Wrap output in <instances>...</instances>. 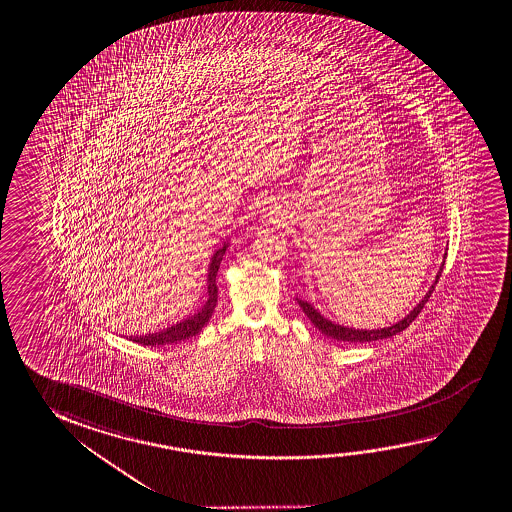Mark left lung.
Instances as JSON below:
<instances>
[{
    "label": "left lung",
    "instance_id": "1",
    "mask_svg": "<svg viewBox=\"0 0 512 512\" xmlns=\"http://www.w3.org/2000/svg\"><path fill=\"white\" fill-rule=\"evenodd\" d=\"M444 259H446V253H444ZM444 260L441 262V266H439V271H437L436 280L432 282V285L428 287L427 293L425 296L419 300L418 305L414 307V309L405 316V318L400 319V321H396L393 325H389V327L384 328H352V327H344V325H339L336 321H330V319L325 318L321 312H319L312 303L305 302L302 298H298L296 296V300H298V305L302 307L303 312L307 314V318L312 321V325L318 328L321 334H325L327 337H332V339H336V341H343V343H371V341H378V339H387V337H393L398 334V332H402L405 328L411 325L414 318L418 316L421 309H423V305L428 302V298H430V294L434 291V287H436L437 280L441 277V271H443Z\"/></svg>",
    "mask_w": 512,
    "mask_h": 512
}]
</instances>
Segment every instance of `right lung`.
Listing matches in <instances>:
<instances>
[{
  "label": "right lung",
  "mask_w": 512,
  "mask_h": 512,
  "mask_svg": "<svg viewBox=\"0 0 512 512\" xmlns=\"http://www.w3.org/2000/svg\"><path fill=\"white\" fill-rule=\"evenodd\" d=\"M228 244H230L228 239L223 241L210 257L209 269H207V300L203 303L202 309L194 312L193 316H189V318L176 321L175 325H171V327L162 328L159 332L144 334V336H130V339L135 343L144 344V346H164V344L178 343V341H184V339L200 334L203 327L209 323L210 316L218 303L216 275H218L223 255L227 252Z\"/></svg>",
  "instance_id": "1"
}]
</instances>
